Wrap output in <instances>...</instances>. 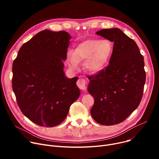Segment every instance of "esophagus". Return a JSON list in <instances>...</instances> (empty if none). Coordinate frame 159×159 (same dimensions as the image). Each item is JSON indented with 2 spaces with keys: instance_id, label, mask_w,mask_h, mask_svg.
<instances>
[{
  "instance_id": "obj_1",
  "label": "esophagus",
  "mask_w": 159,
  "mask_h": 159,
  "mask_svg": "<svg viewBox=\"0 0 159 159\" xmlns=\"http://www.w3.org/2000/svg\"><path fill=\"white\" fill-rule=\"evenodd\" d=\"M77 85L80 89H82L84 91L86 89V82L84 79H79L77 82Z\"/></svg>"
}]
</instances>
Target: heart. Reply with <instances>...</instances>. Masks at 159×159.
<instances>
[{"label": "heart", "mask_w": 159, "mask_h": 159, "mask_svg": "<svg viewBox=\"0 0 159 159\" xmlns=\"http://www.w3.org/2000/svg\"><path fill=\"white\" fill-rule=\"evenodd\" d=\"M113 51V45L108 40H89L79 44L74 52L68 54L69 65L76 69L78 62L84 61V68L89 73L102 70L109 61Z\"/></svg>", "instance_id": "1"}]
</instances>
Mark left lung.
Listing matches in <instances>:
<instances>
[{"mask_svg":"<svg viewBox=\"0 0 159 159\" xmlns=\"http://www.w3.org/2000/svg\"><path fill=\"white\" fill-rule=\"evenodd\" d=\"M96 33L114 44L109 65L88 77V90L95 101L90 113L98 124L112 126L126 119L141 101L146 82L144 57L135 42L120 29Z\"/></svg>","mask_w":159,"mask_h":159,"instance_id":"obj_1","label":"left lung"}]
</instances>
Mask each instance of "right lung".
<instances>
[{"instance_id":"obj_1","label":"right lung","mask_w":159,"mask_h":159,"mask_svg":"<svg viewBox=\"0 0 159 159\" xmlns=\"http://www.w3.org/2000/svg\"><path fill=\"white\" fill-rule=\"evenodd\" d=\"M68 33L45 30L20 48L12 67V87L22 113L40 126L53 127L64 120L80 96L78 77H65Z\"/></svg>"}]
</instances>
